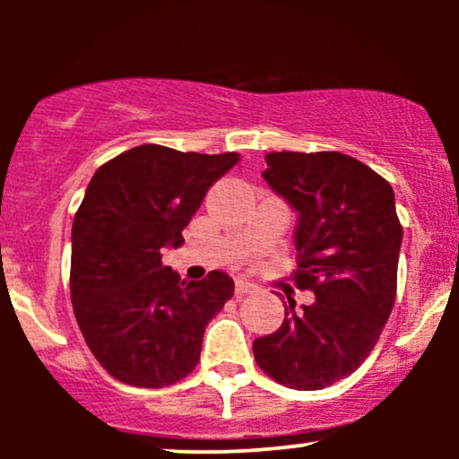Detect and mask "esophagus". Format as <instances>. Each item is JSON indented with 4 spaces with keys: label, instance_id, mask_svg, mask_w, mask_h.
Masks as SVG:
<instances>
[{
    "label": "esophagus",
    "instance_id": "esophagus-1",
    "mask_svg": "<svg viewBox=\"0 0 459 459\" xmlns=\"http://www.w3.org/2000/svg\"><path fill=\"white\" fill-rule=\"evenodd\" d=\"M256 291V284L247 282V281H237L235 282V296L241 298V296H247V293H255Z\"/></svg>",
    "mask_w": 459,
    "mask_h": 459
}]
</instances>
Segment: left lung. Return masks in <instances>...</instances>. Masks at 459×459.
<instances>
[{
  "mask_svg": "<svg viewBox=\"0 0 459 459\" xmlns=\"http://www.w3.org/2000/svg\"><path fill=\"white\" fill-rule=\"evenodd\" d=\"M265 181L299 213L293 282L315 299L287 296L284 321L252 343L263 373L287 388L321 391L365 362L397 293L403 229L391 183L339 151L267 152Z\"/></svg>",
  "mask_w": 459,
  "mask_h": 459,
  "instance_id": "obj_1",
  "label": "left lung"
}]
</instances>
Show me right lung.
Here are the masks:
<instances>
[{"label": "right lung", "mask_w": 459, "mask_h": 459, "mask_svg": "<svg viewBox=\"0 0 459 459\" xmlns=\"http://www.w3.org/2000/svg\"><path fill=\"white\" fill-rule=\"evenodd\" d=\"M239 152L203 155L142 144L94 172L73 220L71 302L83 339L109 376L161 388L194 371L203 334L235 284L222 272L181 281L161 263L207 189Z\"/></svg>", "instance_id": "right-lung-1"}]
</instances>
